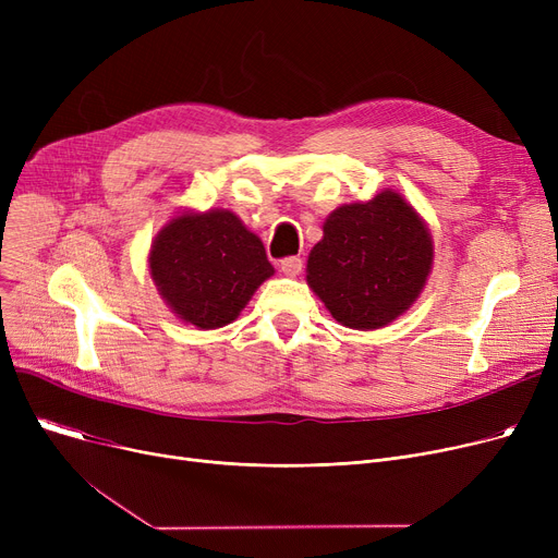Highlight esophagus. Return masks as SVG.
<instances>
[{
	"label": "esophagus",
	"mask_w": 558,
	"mask_h": 558,
	"mask_svg": "<svg viewBox=\"0 0 558 558\" xmlns=\"http://www.w3.org/2000/svg\"><path fill=\"white\" fill-rule=\"evenodd\" d=\"M280 271L289 278H296L303 271V259L301 257H284L280 262Z\"/></svg>",
	"instance_id": "esophagus-1"
}]
</instances>
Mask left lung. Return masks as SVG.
<instances>
[{"instance_id": "8db88e82", "label": "left lung", "mask_w": 558, "mask_h": 558, "mask_svg": "<svg viewBox=\"0 0 558 558\" xmlns=\"http://www.w3.org/2000/svg\"><path fill=\"white\" fill-rule=\"evenodd\" d=\"M434 264L425 219L396 190L343 203L310 251L307 284L337 324L385 328L416 303Z\"/></svg>"}]
</instances>
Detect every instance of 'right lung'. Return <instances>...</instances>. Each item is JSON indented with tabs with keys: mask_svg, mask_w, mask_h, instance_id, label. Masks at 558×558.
I'll return each instance as SVG.
<instances>
[{
	"mask_svg": "<svg viewBox=\"0 0 558 558\" xmlns=\"http://www.w3.org/2000/svg\"><path fill=\"white\" fill-rule=\"evenodd\" d=\"M149 274L160 299L185 324L217 330L240 316L276 271L262 240L232 210H185L154 238Z\"/></svg>",
	"mask_w": 558,
	"mask_h": 558,
	"instance_id": "obj_1",
	"label": "right lung"
}]
</instances>
